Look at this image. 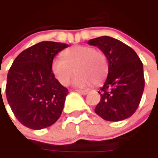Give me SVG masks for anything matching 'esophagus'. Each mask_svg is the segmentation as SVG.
<instances>
[{"instance_id":"1","label":"esophagus","mask_w":158,"mask_h":158,"mask_svg":"<svg viewBox=\"0 0 158 158\" xmlns=\"http://www.w3.org/2000/svg\"><path fill=\"white\" fill-rule=\"evenodd\" d=\"M76 91H77V92H79L80 94H82V95L88 94V91H87V90H82V89H76Z\"/></svg>"}]
</instances>
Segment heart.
<instances>
[{
	"instance_id": "b5f03b06",
	"label": "heart",
	"mask_w": 158,
	"mask_h": 158,
	"mask_svg": "<svg viewBox=\"0 0 158 158\" xmlns=\"http://www.w3.org/2000/svg\"><path fill=\"white\" fill-rule=\"evenodd\" d=\"M62 59L55 57L51 62V71L58 82L64 86L76 72L73 84L76 87H86L100 84L107 75V62L103 52L93 47L76 46L62 52Z\"/></svg>"
}]
</instances>
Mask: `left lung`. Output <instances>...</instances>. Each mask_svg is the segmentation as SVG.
<instances>
[{"label": "left lung", "instance_id": "obj_1", "mask_svg": "<svg viewBox=\"0 0 158 158\" xmlns=\"http://www.w3.org/2000/svg\"><path fill=\"white\" fill-rule=\"evenodd\" d=\"M108 60V75L98 93L101 98L95 112L108 121H120L132 116L139 106L144 89L143 66L130 46L108 36L89 40Z\"/></svg>", "mask_w": 158, "mask_h": 158}]
</instances>
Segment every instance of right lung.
I'll list each match as a JSON object with an SVG mask.
<instances>
[{
	"label": "right lung",
	"mask_w": 158,
	"mask_h": 158,
	"mask_svg": "<svg viewBox=\"0 0 158 158\" xmlns=\"http://www.w3.org/2000/svg\"><path fill=\"white\" fill-rule=\"evenodd\" d=\"M67 44L43 41L15 58L7 76L6 97L21 124L40 130L54 124L64 107L68 89L56 80L51 62Z\"/></svg>",
	"instance_id": "right-lung-1"
}]
</instances>
